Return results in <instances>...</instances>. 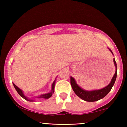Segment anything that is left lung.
<instances>
[{"label": "left lung", "mask_w": 127, "mask_h": 127, "mask_svg": "<svg viewBox=\"0 0 127 127\" xmlns=\"http://www.w3.org/2000/svg\"><path fill=\"white\" fill-rule=\"evenodd\" d=\"M110 52L112 53V54L114 55L113 53L112 52L110 49L108 48ZM114 63L115 66V73L114 76L111 79V82L110 83L105 87L103 89L100 90H94L92 91H87V90H83V89L79 86L76 83V81L75 80L74 78L72 77H70V84H71L72 89L79 97H80L81 99L86 101L89 102H94L98 101L101 98H104L105 96H106L107 94L110 91V90L112 89L113 86L114 85V83L117 78V65L116 63L115 60L114 58L113 59Z\"/></svg>", "instance_id": "8db88e82"}]
</instances>
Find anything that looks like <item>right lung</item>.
I'll return each mask as SVG.
<instances>
[{"mask_svg": "<svg viewBox=\"0 0 127 127\" xmlns=\"http://www.w3.org/2000/svg\"><path fill=\"white\" fill-rule=\"evenodd\" d=\"M57 77L55 78V79L54 80V81L53 82L52 86H51V90L50 92H49V93H47L45 94H42V95H41L37 96V97H36L35 98H50L51 96L53 95V94H54V87H55V81H56V78H57ZM13 85L14 87L15 88V89L16 90V91L18 92V94L20 95L22 97V98H24L27 101H35V97L33 98H29V97H27V96H26L24 93H23V92L22 91V90H21L20 88H18V87L17 86L14 84V83H13Z\"/></svg>", "mask_w": 127, "mask_h": 127, "instance_id": "obj_1", "label": "right lung"}]
</instances>
